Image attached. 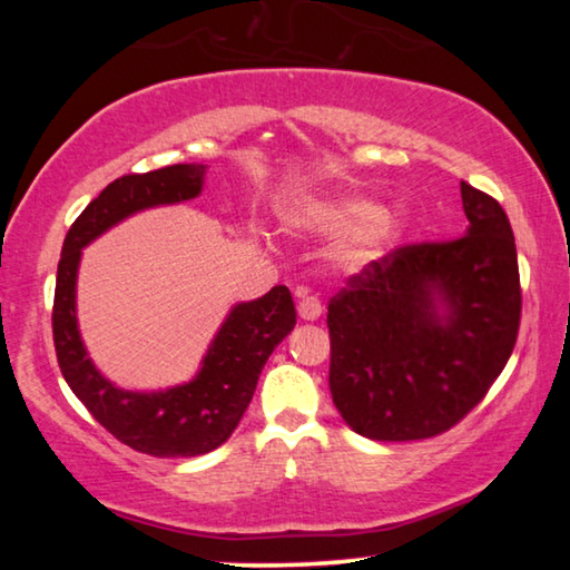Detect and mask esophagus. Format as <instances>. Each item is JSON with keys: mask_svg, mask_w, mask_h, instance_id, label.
I'll return each instance as SVG.
<instances>
[{"mask_svg": "<svg viewBox=\"0 0 570 570\" xmlns=\"http://www.w3.org/2000/svg\"><path fill=\"white\" fill-rule=\"evenodd\" d=\"M298 316H302L304 322H316L322 316V302L312 294L306 292H298Z\"/></svg>", "mask_w": 570, "mask_h": 570, "instance_id": "esophagus-1", "label": "esophagus"}]
</instances>
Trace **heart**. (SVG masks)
<instances>
[{"label": "heart", "mask_w": 570, "mask_h": 570, "mask_svg": "<svg viewBox=\"0 0 570 570\" xmlns=\"http://www.w3.org/2000/svg\"><path fill=\"white\" fill-rule=\"evenodd\" d=\"M288 220L296 228L314 230L324 236H350L352 238V258L354 262H372L384 254L394 238L402 236L407 214L404 208H380L370 198L360 196H334L322 200H308V204L294 208Z\"/></svg>", "instance_id": "b5f03b06"}]
</instances>
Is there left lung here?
Wrapping results in <instances>:
<instances>
[{
	"mask_svg": "<svg viewBox=\"0 0 570 570\" xmlns=\"http://www.w3.org/2000/svg\"><path fill=\"white\" fill-rule=\"evenodd\" d=\"M465 236L394 248L330 302V390L356 435L435 438L485 397L520 326L515 238L503 206L460 183Z\"/></svg>",
	"mask_w": 570,
	"mask_h": 570,
	"instance_id": "left-lung-1",
	"label": "left lung"
}]
</instances>
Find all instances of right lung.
I'll use <instances>...</instances> for the list:
<instances>
[{
  "mask_svg": "<svg viewBox=\"0 0 570 570\" xmlns=\"http://www.w3.org/2000/svg\"><path fill=\"white\" fill-rule=\"evenodd\" d=\"M206 170L204 163H178L112 180L67 230L57 266L52 334L62 377L110 435L153 458H196L224 445L254 397L266 360L296 324L294 298L282 284L230 306L196 377L168 390H122L90 360L77 324L82 248L140 210L200 196Z\"/></svg>",
  "mask_w": 570,
  "mask_h": 570,
  "instance_id": "add662e5",
  "label": "right lung"
}]
</instances>
